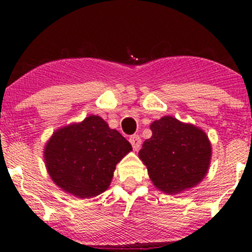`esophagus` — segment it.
Instances as JSON below:
<instances>
[{
	"instance_id": "esophagus-1",
	"label": "esophagus",
	"mask_w": 252,
	"mask_h": 252,
	"mask_svg": "<svg viewBox=\"0 0 252 252\" xmlns=\"http://www.w3.org/2000/svg\"><path fill=\"white\" fill-rule=\"evenodd\" d=\"M129 142L130 145H132L133 149L134 150H139L140 146H141V138H140L139 135H136V134H134V135L129 136Z\"/></svg>"
}]
</instances>
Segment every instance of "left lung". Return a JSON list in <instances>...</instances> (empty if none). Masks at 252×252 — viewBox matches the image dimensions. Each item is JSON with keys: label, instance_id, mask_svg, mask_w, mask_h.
I'll return each instance as SVG.
<instances>
[{"label": "left lung", "instance_id": "8db88e82", "mask_svg": "<svg viewBox=\"0 0 252 252\" xmlns=\"http://www.w3.org/2000/svg\"><path fill=\"white\" fill-rule=\"evenodd\" d=\"M139 158L147 166L153 184L168 194L198 185L210 168L212 148L204 130L192 124L165 116L150 125Z\"/></svg>", "mask_w": 252, "mask_h": 252}]
</instances>
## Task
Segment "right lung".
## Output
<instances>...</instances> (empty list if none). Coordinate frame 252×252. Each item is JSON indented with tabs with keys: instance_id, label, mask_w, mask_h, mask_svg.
<instances>
[{
	"instance_id": "obj_1",
	"label": "right lung",
	"mask_w": 252,
	"mask_h": 252,
	"mask_svg": "<svg viewBox=\"0 0 252 252\" xmlns=\"http://www.w3.org/2000/svg\"><path fill=\"white\" fill-rule=\"evenodd\" d=\"M132 146L98 116L55 130L44 150L52 181L78 198L96 197L106 190L118 162Z\"/></svg>"
}]
</instances>
